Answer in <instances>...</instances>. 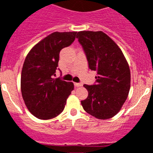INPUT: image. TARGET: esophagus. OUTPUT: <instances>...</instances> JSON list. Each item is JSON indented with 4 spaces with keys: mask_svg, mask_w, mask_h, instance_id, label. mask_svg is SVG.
Instances as JSON below:
<instances>
[{
    "mask_svg": "<svg viewBox=\"0 0 153 153\" xmlns=\"http://www.w3.org/2000/svg\"><path fill=\"white\" fill-rule=\"evenodd\" d=\"M74 85H75V86L77 87V88H79V87L83 86V85H82L81 83H74Z\"/></svg>",
    "mask_w": 153,
    "mask_h": 153,
    "instance_id": "1",
    "label": "esophagus"
}]
</instances>
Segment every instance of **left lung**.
I'll list each match as a JSON object with an SVG mask.
<instances>
[{
    "mask_svg": "<svg viewBox=\"0 0 153 153\" xmlns=\"http://www.w3.org/2000/svg\"><path fill=\"white\" fill-rule=\"evenodd\" d=\"M76 38L87 56L97 84L84 85L88 97L81 101L85 112L98 119H109L122 109L131 88V72L122 50L102 31H78Z\"/></svg>",
    "mask_w": 153,
    "mask_h": 153,
    "instance_id": "left-lung-1",
    "label": "left lung"
}]
</instances>
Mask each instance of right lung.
<instances>
[{
  "instance_id": "right-lung-1",
  "label": "right lung",
  "mask_w": 153,
  "mask_h": 153,
  "mask_svg": "<svg viewBox=\"0 0 153 153\" xmlns=\"http://www.w3.org/2000/svg\"><path fill=\"white\" fill-rule=\"evenodd\" d=\"M77 31H55L36 44L24 62L21 91L27 109L39 119L48 120L63 111L74 84L53 78L59 52L75 39Z\"/></svg>"
}]
</instances>
